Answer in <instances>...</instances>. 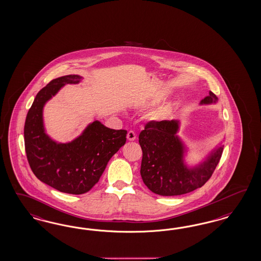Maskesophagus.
Returning a JSON list of instances; mask_svg holds the SVG:
<instances>
[{"mask_svg":"<svg viewBox=\"0 0 261 261\" xmlns=\"http://www.w3.org/2000/svg\"><path fill=\"white\" fill-rule=\"evenodd\" d=\"M136 137H137V135H136V133L134 131H129V132L127 133V139H128L129 141H135Z\"/></svg>","mask_w":261,"mask_h":261,"instance_id":"34e87169","label":"esophagus"}]
</instances>
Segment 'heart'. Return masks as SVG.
<instances>
[{"instance_id": "obj_1", "label": "heart", "mask_w": 261, "mask_h": 261, "mask_svg": "<svg viewBox=\"0 0 261 261\" xmlns=\"http://www.w3.org/2000/svg\"><path fill=\"white\" fill-rule=\"evenodd\" d=\"M165 108L159 109V110H157L156 112H154L153 113V117H157V118H159V117H164V115H165Z\"/></svg>"}]
</instances>
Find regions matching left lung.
I'll return each instance as SVG.
<instances>
[{
	"instance_id": "1",
	"label": "left lung",
	"mask_w": 261,
	"mask_h": 261,
	"mask_svg": "<svg viewBox=\"0 0 261 261\" xmlns=\"http://www.w3.org/2000/svg\"><path fill=\"white\" fill-rule=\"evenodd\" d=\"M212 91L200 104L216 103ZM178 120H151L139 135L143 150L141 175L146 187L160 196H179L200 188L215 171L224 145L217 147L198 166L189 168L184 163L185 146L176 133Z\"/></svg>"
}]
</instances>
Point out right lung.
Masks as SVG:
<instances>
[{
    "mask_svg": "<svg viewBox=\"0 0 261 261\" xmlns=\"http://www.w3.org/2000/svg\"><path fill=\"white\" fill-rule=\"evenodd\" d=\"M79 75H66L50 82L39 90L28 112L25 150L36 177L63 193L81 195L97 182L112 156L124 145L126 130L110 129L98 120L88 126L70 143L59 144L47 135L42 112L48 100L66 84H78Z\"/></svg>",
    "mask_w": 261,
    "mask_h": 261,
    "instance_id": "add662e5",
    "label": "right lung"
}]
</instances>
